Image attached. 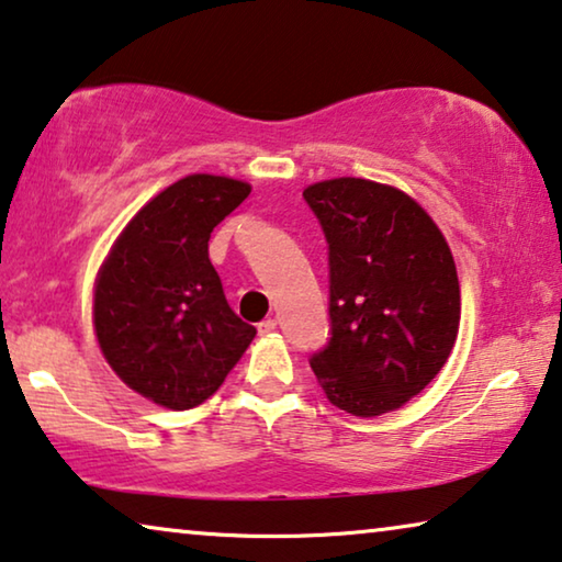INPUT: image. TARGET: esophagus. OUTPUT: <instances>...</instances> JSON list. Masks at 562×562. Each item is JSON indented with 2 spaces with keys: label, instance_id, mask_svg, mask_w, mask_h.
Segmentation results:
<instances>
[{
  "label": "esophagus",
  "instance_id": "1",
  "mask_svg": "<svg viewBox=\"0 0 562 562\" xmlns=\"http://www.w3.org/2000/svg\"><path fill=\"white\" fill-rule=\"evenodd\" d=\"M273 329H276V319H263L258 324V335H271Z\"/></svg>",
  "mask_w": 562,
  "mask_h": 562
}]
</instances>
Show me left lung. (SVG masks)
<instances>
[{
  "label": "left lung",
  "mask_w": 562,
  "mask_h": 562,
  "mask_svg": "<svg viewBox=\"0 0 562 562\" xmlns=\"http://www.w3.org/2000/svg\"><path fill=\"white\" fill-rule=\"evenodd\" d=\"M329 246V341L312 355L331 405L360 418L401 408L438 375L459 335L449 243L416 200L339 177L308 184Z\"/></svg>",
  "instance_id": "left-lung-1"
}]
</instances>
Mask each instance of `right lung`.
Returning <instances> with one entry per match:
<instances>
[{"label": "right lung", "mask_w": 562, "mask_h": 562, "mask_svg": "<svg viewBox=\"0 0 562 562\" xmlns=\"http://www.w3.org/2000/svg\"><path fill=\"white\" fill-rule=\"evenodd\" d=\"M250 194L231 177L190 175L146 202L105 258L93 324L113 372L172 411L205 403L256 337L227 304L207 240Z\"/></svg>", "instance_id": "1"}]
</instances>
